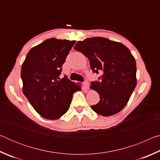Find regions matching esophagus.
<instances>
[{
  "label": "esophagus",
  "mask_w": 160,
  "mask_h": 160,
  "mask_svg": "<svg viewBox=\"0 0 160 160\" xmlns=\"http://www.w3.org/2000/svg\"><path fill=\"white\" fill-rule=\"evenodd\" d=\"M83 85L85 86V88L86 90H89V88H90V84L88 82V81H85V82H83Z\"/></svg>",
  "instance_id": "34e87169"
}]
</instances>
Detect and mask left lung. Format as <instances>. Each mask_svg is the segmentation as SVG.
Instances as JSON below:
<instances>
[{"instance_id":"8db88e82","label":"left lung","mask_w":160,"mask_h":160,"mask_svg":"<svg viewBox=\"0 0 160 160\" xmlns=\"http://www.w3.org/2000/svg\"><path fill=\"white\" fill-rule=\"evenodd\" d=\"M74 48L88 58L93 72L102 73L99 80L91 82L90 88L99 93L100 98L91 106L92 110L104 116L122 110L136 86V63L130 50L104 37L78 42Z\"/></svg>"}]
</instances>
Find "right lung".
<instances>
[{"instance_id": "obj_1", "label": "right lung", "mask_w": 160, "mask_h": 160, "mask_svg": "<svg viewBox=\"0 0 160 160\" xmlns=\"http://www.w3.org/2000/svg\"><path fill=\"white\" fill-rule=\"evenodd\" d=\"M76 41L45 40L31 48L22 64L23 93L42 117L60 118L68 110L72 94L81 88L66 75L60 79L62 66Z\"/></svg>"}]
</instances>
